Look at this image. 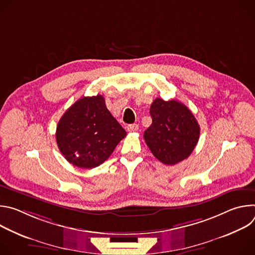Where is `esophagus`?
Wrapping results in <instances>:
<instances>
[{
	"label": "esophagus",
	"instance_id": "1",
	"mask_svg": "<svg viewBox=\"0 0 255 255\" xmlns=\"http://www.w3.org/2000/svg\"><path fill=\"white\" fill-rule=\"evenodd\" d=\"M139 129V126L137 124H130L127 126V131L129 132H136Z\"/></svg>",
	"mask_w": 255,
	"mask_h": 255
}]
</instances>
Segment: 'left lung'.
Wrapping results in <instances>:
<instances>
[{"label": "left lung", "instance_id": "obj_1", "mask_svg": "<svg viewBox=\"0 0 255 255\" xmlns=\"http://www.w3.org/2000/svg\"><path fill=\"white\" fill-rule=\"evenodd\" d=\"M150 116L152 124L143 136L152 154L167 165L188 158L200 138V126L188 107L174 100L156 98Z\"/></svg>", "mask_w": 255, "mask_h": 255}]
</instances>
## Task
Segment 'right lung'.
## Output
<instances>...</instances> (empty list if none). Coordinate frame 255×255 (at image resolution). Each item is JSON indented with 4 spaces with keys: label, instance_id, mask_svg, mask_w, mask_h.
<instances>
[{
    "label": "right lung",
    "instance_id": "add662e5",
    "mask_svg": "<svg viewBox=\"0 0 255 255\" xmlns=\"http://www.w3.org/2000/svg\"><path fill=\"white\" fill-rule=\"evenodd\" d=\"M56 142L65 159L80 168H94L113 153L126 131L109 112L101 95L71 105L56 127Z\"/></svg>",
    "mask_w": 255,
    "mask_h": 255
}]
</instances>
